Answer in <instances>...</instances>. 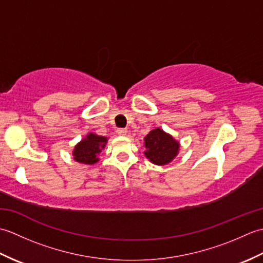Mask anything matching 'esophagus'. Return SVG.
I'll use <instances>...</instances> for the list:
<instances>
[{
    "mask_svg": "<svg viewBox=\"0 0 263 263\" xmlns=\"http://www.w3.org/2000/svg\"><path fill=\"white\" fill-rule=\"evenodd\" d=\"M116 132L119 136H126L127 135V131L125 130V128H117Z\"/></svg>",
    "mask_w": 263,
    "mask_h": 263,
    "instance_id": "34e87169",
    "label": "esophagus"
}]
</instances>
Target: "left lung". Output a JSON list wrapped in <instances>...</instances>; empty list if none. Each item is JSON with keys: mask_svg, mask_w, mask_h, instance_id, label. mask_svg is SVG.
Listing matches in <instances>:
<instances>
[{"mask_svg": "<svg viewBox=\"0 0 263 263\" xmlns=\"http://www.w3.org/2000/svg\"><path fill=\"white\" fill-rule=\"evenodd\" d=\"M144 156L155 165L163 166L174 159L180 149L178 143L168 133L156 127L144 138Z\"/></svg>", "mask_w": 263, "mask_h": 263, "instance_id": "obj_1", "label": "left lung"}]
</instances>
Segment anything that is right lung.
Masks as SVG:
<instances>
[{
  "mask_svg": "<svg viewBox=\"0 0 263 263\" xmlns=\"http://www.w3.org/2000/svg\"><path fill=\"white\" fill-rule=\"evenodd\" d=\"M107 138L97 136L95 133H88L86 138L77 144L73 149V158L78 163L93 165L99 160L98 155L105 148Z\"/></svg>",
  "mask_w": 263,
  "mask_h": 263,
  "instance_id": "right-lung-1",
  "label": "right lung"
}]
</instances>
